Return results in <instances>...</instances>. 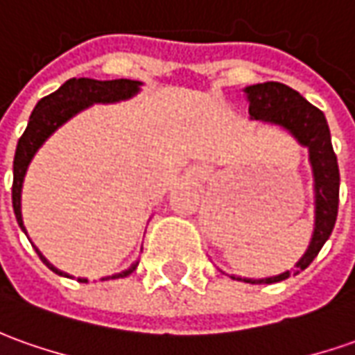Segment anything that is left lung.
<instances>
[{"label": "left lung", "instance_id": "1", "mask_svg": "<svg viewBox=\"0 0 355 355\" xmlns=\"http://www.w3.org/2000/svg\"><path fill=\"white\" fill-rule=\"evenodd\" d=\"M243 91L248 101L250 120H260L264 124L286 130L299 146L307 147L309 151L315 192V227L305 254L295 262V276L301 270L307 268L319 254L322 245L329 241L338 216L340 171L330 141L329 124L319 108L313 107L295 89L284 83L268 81L259 85H248ZM289 274L291 270L270 278H241L235 274H231V278L247 284H276L289 278Z\"/></svg>", "mask_w": 355, "mask_h": 355}]
</instances>
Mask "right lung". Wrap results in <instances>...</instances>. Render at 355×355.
I'll list each match as a JSON object with an SVG mask.
<instances>
[{
	"label": "right lung",
	"mask_w": 355,
	"mask_h": 355,
	"mask_svg": "<svg viewBox=\"0 0 355 355\" xmlns=\"http://www.w3.org/2000/svg\"><path fill=\"white\" fill-rule=\"evenodd\" d=\"M141 81H132V79H112V81H98V79H89V77H79V79H67L64 85L52 95L44 96L36 103L33 114L28 118V124L23 136L19 137L17 144L15 159H13V211H15L17 223L19 227L26 233L25 223H23V214H21V190L25 182L26 168L31 165V161L36 155V151L42 147L48 137L56 132L58 128L64 126L67 120L79 114L81 110L93 107V105H112L120 101H128L132 96H136L141 91ZM36 254L44 262L52 272H56L58 276H66L73 278L66 272L58 270L54 264H50L46 257L35 247ZM139 262H134L130 268L124 272H118L112 276H107L103 279H116L126 278L134 270L137 268ZM81 284H87V278H77Z\"/></svg>",
	"instance_id": "obj_1"
}]
</instances>
